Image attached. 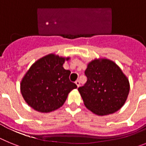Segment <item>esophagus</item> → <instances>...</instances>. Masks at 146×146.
<instances>
[{"label": "esophagus", "instance_id": "34e87169", "mask_svg": "<svg viewBox=\"0 0 146 146\" xmlns=\"http://www.w3.org/2000/svg\"><path fill=\"white\" fill-rule=\"evenodd\" d=\"M75 84L77 85V87H79V86H80V81H79V80H77V81H75Z\"/></svg>", "mask_w": 146, "mask_h": 146}]
</instances>
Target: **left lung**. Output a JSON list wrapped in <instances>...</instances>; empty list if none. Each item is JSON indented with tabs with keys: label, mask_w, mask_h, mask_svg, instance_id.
Here are the masks:
<instances>
[{
	"label": "left lung",
	"mask_w": 146,
	"mask_h": 146,
	"mask_svg": "<svg viewBox=\"0 0 146 146\" xmlns=\"http://www.w3.org/2000/svg\"><path fill=\"white\" fill-rule=\"evenodd\" d=\"M87 82L78 88L85 106L98 115L112 114L122 108L129 82L120 67L108 59H95L85 71Z\"/></svg>",
	"instance_id": "left-lung-1"
}]
</instances>
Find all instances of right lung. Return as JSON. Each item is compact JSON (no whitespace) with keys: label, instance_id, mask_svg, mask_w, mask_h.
<instances>
[{"label":"right lung","instance_id":"obj_1","mask_svg":"<svg viewBox=\"0 0 146 146\" xmlns=\"http://www.w3.org/2000/svg\"><path fill=\"white\" fill-rule=\"evenodd\" d=\"M69 59L49 54L31 66L20 83L22 95L30 107L50 113L64 104L69 93L77 88L69 80L70 71L63 67Z\"/></svg>","mask_w":146,"mask_h":146}]
</instances>
